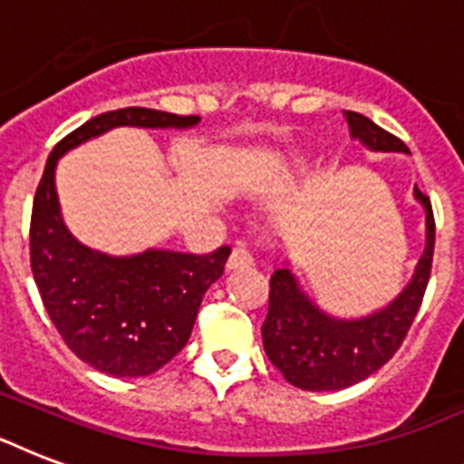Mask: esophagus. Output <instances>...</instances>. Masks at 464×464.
<instances>
[{"mask_svg": "<svg viewBox=\"0 0 464 464\" xmlns=\"http://www.w3.org/2000/svg\"><path fill=\"white\" fill-rule=\"evenodd\" d=\"M247 267H253V255L247 253V247L236 246L233 247L231 257H228V262H226V269H228V272H236V269Z\"/></svg>", "mask_w": 464, "mask_h": 464, "instance_id": "esophagus-1", "label": "esophagus"}]
</instances>
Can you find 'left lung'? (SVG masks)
<instances>
[{"label": "left lung", "mask_w": 464, "mask_h": 464, "mask_svg": "<svg viewBox=\"0 0 464 464\" xmlns=\"http://www.w3.org/2000/svg\"><path fill=\"white\" fill-rule=\"evenodd\" d=\"M346 122L353 140L371 151H404L402 140L385 132L382 127L361 115L346 111ZM414 197L426 211V247L417 272L407 289L373 315L356 320H339L327 315L298 286L289 267L276 269L269 279V310L262 324V342L269 361L275 363L291 385L313 392L349 388L366 381L385 366L402 346L421 301H424L436 246V221L431 199L414 188Z\"/></svg>", "instance_id": "8db88e82"}]
</instances>
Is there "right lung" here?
<instances>
[{
  "label": "right lung",
  "mask_w": 464,
  "mask_h": 464,
  "mask_svg": "<svg viewBox=\"0 0 464 464\" xmlns=\"http://www.w3.org/2000/svg\"><path fill=\"white\" fill-rule=\"evenodd\" d=\"M197 122V115L151 108L101 112L67 134L45 163L31 214L33 279L64 344L101 373L140 378L166 366L188 344L204 291L224 275L231 247L211 255L147 250L111 257L82 246L62 221L57 160L112 127L185 130Z\"/></svg>",
  "instance_id": "add662e5"
}]
</instances>
